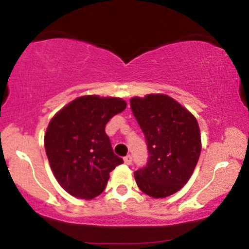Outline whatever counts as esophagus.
Listing matches in <instances>:
<instances>
[{"label":"esophagus","instance_id":"obj_1","mask_svg":"<svg viewBox=\"0 0 249 249\" xmlns=\"http://www.w3.org/2000/svg\"><path fill=\"white\" fill-rule=\"evenodd\" d=\"M124 161L125 164H132V162H133L132 156L127 155V156H125V158H124Z\"/></svg>","mask_w":249,"mask_h":249}]
</instances>
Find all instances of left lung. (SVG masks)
<instances>
[{
    "label": "left lung",
    "mask_w": 249,
    "mask_h": 249,
    "mask_svg": "<svg viewBox=\"0 0 249 249\" xmlns=\"http://www.w3.org/2000/svg\"><path fill=\"white\" fill-rule=\"evenodd\" d=\"M130 108L147 140V166L134 173L144 194L161 199L180 191L191 178L201 153L196 119L164 94L132 97Z\"/></svg>",
    "instance_id": "left-lung-1"
}]
</instances>
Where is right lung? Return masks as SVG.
I'll return each instance as SVG.
<instances>
[{
  "mask_svg": "<svg viewBox=\"0 0 249 249\" xmlns=\"http://www.w3.org/2000/svg\"><path fill=\"white\" fill-rule=\"evenodd\" d=\"M120 97L86 95L56 113L44 134V148L55 178L75 197L91 200L105 191L109 173L124 160L114 154L106 124L124 111Z\"/></svg>",
  "mask_w": 249,
  "mask_h": 249,
  "instance_id": "right-lung-1",
  "label": "right lung"
}]
</instances>
